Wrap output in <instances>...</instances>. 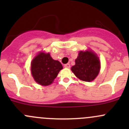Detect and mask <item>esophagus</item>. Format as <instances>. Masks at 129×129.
<instances>
[{"label": "esophagus", "instance_id": "esophagus-1", "mask_svg": "<svg viewBox=\"0 0 129 129\" xmlns=\"http://www.w3.org/2000/svg\"><path fill=\"white\" fill-rule=\"evenodd\" d=\"M64 67H66V68H70L71 66H70L69 63H66V64L64 65Z\"/></svg>", "mask_w": 129, "mask_h": 129}]
</instances>
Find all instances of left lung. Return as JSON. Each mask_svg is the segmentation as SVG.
I'll use <instances>...</instances> for the list:
<instances>
[{
	"instance_id": "left-lung-1",
	"label": "left lung",
	"mask_w": 129,
	"mask_h": 129,
	"mask_svg": "<svg viewBox=\"0 0 129 129\" xmlns=\"http://www.w3.org/2000/svg\"><path fill=\"white\" fill-rule=\"evenodd\" d=\"M75 62V66L71 67V71L80 80L91 82L98 75L101 62L97 54L91 50L79 52Z\"/></svg>"
}]
</instances>
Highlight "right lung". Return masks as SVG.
<instances>
[{
	"mask_svg": "<svg viewBox=\"0 0 129 129\" xmlns=\"http://www.w3.org/2000/svg\"><path fill=\"white\" fill-rule=\"evenodd\" d=\"M62 69L60 62L53 59L49 53H39L31 62V74L37 84L44 86L51 84Z\"/></svg>",
	"mask_w": 129,
	"mask_h": 129,
	"instance_id": "obj_1",
	"label": "right lung"
}]
</instances>
